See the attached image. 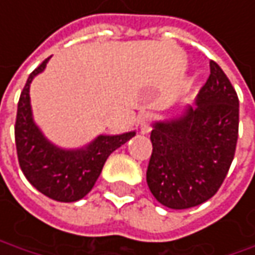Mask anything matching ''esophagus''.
Returning a JSON list of instances; mask_svg holds the SVG:
<instances>
[{"label":"esophagus","instance_id":"34e87169","mask_svg":"<svg viewBox=\"0 0 255 255\" xmlns=\"http://www.w3.org/2000/svg\"><path fill=\"white\" fill-rule=\"evenodd\" d=\"M151 114L144 113L138 117V126H140V131L141 134H147L150 131V124H151Z\"/></svg>","mask_w":255,"mask_h":255}]
</instances>
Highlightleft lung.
I'll list each match as a JSON object with an SVG mask.
<instances>
[{
    "label": "left lung",
    "mask_w": 255,
    "mask_h": 255,
    "mask_svg": "<svg viewBox=\"0 0 255 255\" xmlns=\"http://www.w3.org/2000/svg\"><path fill=\"white\" fill-rule=\"evenodd\" d=\"M209 68L196 107L153 124L147 185L158 202L172 209L193 208L211 199L235 154L238 97L219 65L211 60Z\"/></svg>",
    "instance_id": "8db88e82"
}]
</instances>
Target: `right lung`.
<instances>
[{
    "label": "right lung",
    "mask_w": 255,
    "mask_h": 255,
    "mask_svg": "<svg viewBox=\"0 0 255 255\" xmlns=\"http://www.w3.org/2000/svg\"><path fill=\"white\" fill-rule=\"evenodd\" d=\"M50 57L34 69L21 91L15 118V147L18 163L27 180L53 201L76 202L94 187L108 156L135 135H99L86 147L65 150L49 141L33 121L30 83L41 73Z\"/></svg>",
    "instance_id": "1"
}]
</instances>
